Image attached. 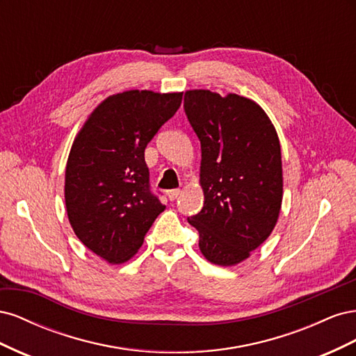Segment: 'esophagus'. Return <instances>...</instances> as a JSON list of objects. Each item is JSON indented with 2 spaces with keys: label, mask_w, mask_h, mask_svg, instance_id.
Wrapping results in <instances>:
<instances>
[{
  "label": "esophagus",
  "mask_w": 356,
  "mask_h": 356,
  "mask_svg": "<svg viewBox=\"0 0 356 356\" xmlns=\"http://www.w3.org/2000/svg\"><path fill=\"white\" fill-rule=\"evenodd\" d=\"M179 193H181L179 188H172V190H168V191H166V195H168L169 200H175V199L179 196Z\"/></svg>",
  "instance_id": "esophagus-1"
}]
</instances>
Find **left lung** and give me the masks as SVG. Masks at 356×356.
I'll return each mask as SVG.
<instances>
[{
    "instance_id": "1",
    "label": "left lung",
    "mask_w": 356,
    "mask_h": 356,
    "mask_svg": "<svg viewBox=\"0 0 356 356\" xmlns=\"http://www.w3.org/2000/svg\"><path fill=\"white\" fill-rule=\"evenodd\" d=\"M184 110L202 148L203 208L188 217L207 260L234 266L275 229L282 204V157L275 127L254 101L188 90Z\"/></svg>"
}]
</instances>
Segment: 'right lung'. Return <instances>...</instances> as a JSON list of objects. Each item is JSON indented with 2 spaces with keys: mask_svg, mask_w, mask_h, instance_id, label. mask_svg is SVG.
Listing matches in <instances>:
<instances>
[{
  "mask_svg": "<svg viewBox=\"0 0 356 356\" xmlns=\"http://www.w3.org/2000/svg\"><path fill=\"white\" fill-rule=\"evenodd\" d=\"M182 93L127 90L108 96L74 139L65 204L74 233L105 261L124 263L165 211L149 188L144 152L174 115Z\"/></svg>",
  "mask_w": 356,
  "mask_h": 356,
  "instance_id": "right-lung-1",
  "label": "right lung"
}]
</instances>
